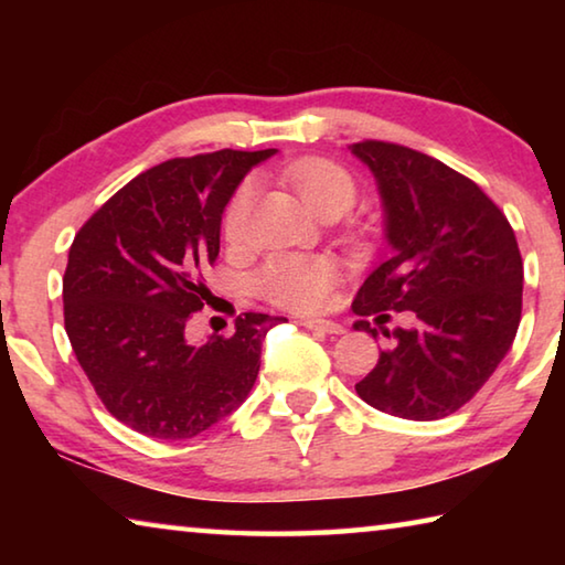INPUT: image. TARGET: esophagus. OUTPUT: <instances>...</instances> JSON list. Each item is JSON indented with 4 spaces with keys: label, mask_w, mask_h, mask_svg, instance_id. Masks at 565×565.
<instances>
[{
    "label": "esophagus",
    "mask_w": 565,
    "mask_h": 565,
    "mask_svg": "<svg viewBox=\"0 0 565 565\" xmlns=\"http://www.w3.org/2000/svg\"><path fill=\"white\" fill-rule=\"evenodd\" d=\"M303 327L309 329V331H321V333H331V337H341L343 329L341 323H337V321H327V319H306L303 321Z\"/></svg>",
    "instance_id": "34e87169"
}]
</instances>
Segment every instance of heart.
<instances>
[{"label": "heart", "instance_id": "heart-1", "mask_svg": "<svg viewBox=\"0 0 565 565\" xmlns=\"http://www.w3.org/2000/svg\"><path fill=\"white\" fill-rule=\"evenodd\" d=\"M289 181L299 191L306 206L319 216L347 214L356 202V181L347 169L329 159H303L289 169ZM254 202V184L244 181L234 191L224 212L226 238H242ZM337 281V266L309 256H276L259 274V289L271 301L294 311H317L329 299Z\"/></svg>", "mask_w": 565, "mask_h": 565}]
</instances>
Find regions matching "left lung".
<instances>
[{
  "label": "left lung",
  "mask_w": 565,
  "mask_h": 565,
  "mask_svg": "<svg viewBox=\"0 0 565 565\" xmlns=\"http://www.w3.org/2000/svg\"><path fill=\"white\" fill-rule=\"evenodd\" d=\"M349 151L376 179L391 256L361 284L353 313L414 311L388 333L356 394L384 414L434 420L471 401L511 351L521 321L523 262L509 218L471 179L386 141ZM353 329L379 339L369 321Z\"/></svg>",
  "instance_id": "8db88e82"
}]
</instances>
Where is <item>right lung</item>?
Listing matches in <instances>:
<instances>
[{
    "instance_id": "right-lung-1",
    "label": "right lung",
    "mask_w": 565,
    "mask_h": 565,
    "mask_svg": "<svg viewBox=\"0 0 565 565\" xmlns=\"http://www.w3.org/2000/svg\"><path fill=\"white\" fill-rule=\"evenodd\" d=\"M276 149L169 159L119 189L70 248L64 329L114 418L181 441L232 416L254 388L269 313H246L232 337L189 341L209 303L204 271L218 256L236 186Z\"/></svg>"
}]
</instances>
